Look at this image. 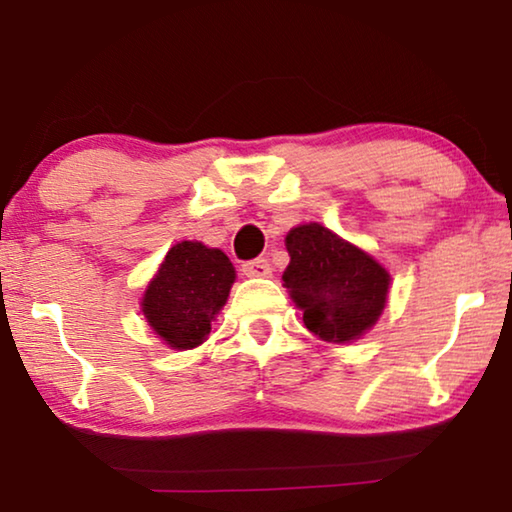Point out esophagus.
Instances as JSON below:
<instances>
[{
  "mask_svg": "<svg viewBox=\"0 0 512 512\" xmlns=\"http://www.w3.org/2000/svg\"><path fill=\"white\" fill-rule=\"evenodd\" d=\"M241 271H243V276H248V278H269L271 264H269V259L259 257V259H253V262L243 264Z\"/></svg>",
  "mask_w": 512,
  "mask_h": 512,
  "instance_id": "esophagus-1",
  "label": "esophagus"
}]
</instances>
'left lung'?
<instances>
[{"instance_id": "left-lung-1", "label": "left lung", "mask_w": 512, "mask_h": 512, "mask_svg": "<svg viewBox=\"0 0 512 512\" xmlns=\"http://www.w3.org/2000/svg\"><path fill=\"white\" fill-rule=\"evenodd\" d=\"M282 273L305 329L326 342H352L377 324L391 276L375 257L319 223L299 225L285 239Z\"/></svg>"}]
</instances>
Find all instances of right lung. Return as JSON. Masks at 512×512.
Returning <instances> with one entry per match:
<instances>
[{
    "mask_svg": "<svg viewBox=\"0 0 512 512\" xmlns=\"http://www.w3.org/2000/svg\"><path fill=\"white\" fill-rule=\"evenodd\" d=\"M234 278L236 271L223 250L181 241L167 250L142 296L144 317L165 345L193 349L207 340Z\"/></svg>",
    "mask_w": 512,
    "mask_h": 512,
    "instance_id": "1",
    "label": "right lung"
}]
</instances>
